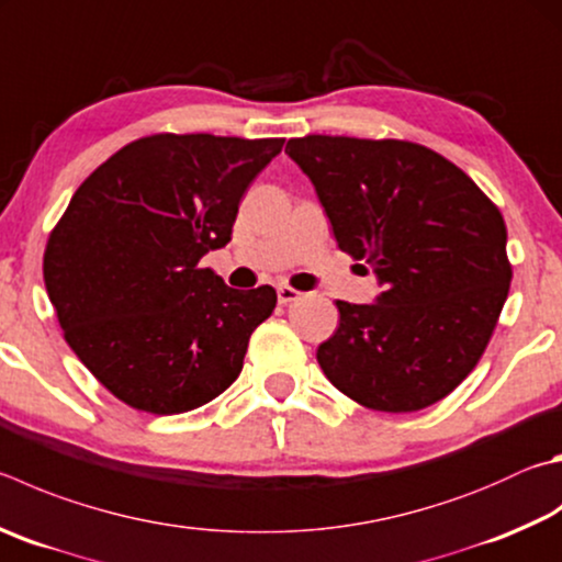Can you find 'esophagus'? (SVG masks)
Returning <instances> with one entry per match:
<instances>
[{
  "label": "esophagus",
  "instance_id": "obj_1",
  "mask_svg": "<svg viewBox=\"0 0 562 562\" xmlns=\"http://www.w3.org/2000/svg\"><path fill=\"white\" fill-rule=\"evenodd\" d=\"M302 297V292L288 288V284H280L278 288V302L280 304H290V302H297Z\"/></svg>",
  "mask_w": 562,
  "mask_h": 562
}]
</instances>
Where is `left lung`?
<instances>
[{"label":"left lung","instance_id":"left-lung-1","mask_svg":"<svg viewBox=\"0 0 562 562\" xmlns=\"http://www.w3.org/2000/svg\"><path fill=\"white\" fill-rule=\"evenodd\" d=\"M344 252L373 268V304L336 302L316 349L344 395L381 413L442 401L482 359L512 284L506 223L437 151L403 139L307 135L284 147Z\"/></svg>","mask_w":562,"mask_h":562}]
</instances>
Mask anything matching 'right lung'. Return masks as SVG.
<instances>
[{
    "label": "right lung",
    "mask_w": 562,
    "mask_h": 562,
    "mask_svg": "<svg viewBox=\"0 0 562 562\" xmlns=\"http://www.w3.org/2000/svg\"><path fill=\"white\" fill-rule=\"evenodd\" d=\"M284 139L151 135L100 165L44 252L70 349L135 411L187 413L238 379L270 284L233 290L199 260L226 246L250 181Z\"/></svg>",
    "instance_id": "obj_1"
}]
</instances>
